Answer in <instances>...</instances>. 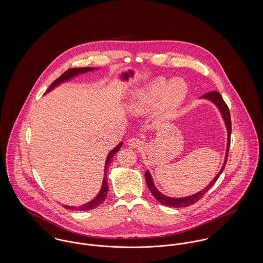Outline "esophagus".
<instances>
[{"instance_id":"34e87169","label":"esophagus","mask_w":263,"mask_h":263,"mask_svg":"<svg viewBox=\"0 0 263 263\" xmlns=\"http://www.w3.org/2000/svg\"><path fill=\"white\" fill-rule=\"evenodd\" d=\"M141 145H142V141L140 139H138V138H132L128 141V146L130 148H138Z\"/></svg>"}]
</instances>
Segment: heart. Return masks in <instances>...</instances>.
I'll list each match as a JSON object with an SVG mask.
<instances>
[{
  "instance_id": "obj_1",
  "label": "heart",
  "mask_w": 263,
  "mask_h": 263,
  "mask_svg": "<svg viewBox=\"0 0 263 263\" xmlns=\"http://www.w3.org/2000/svg\"><path fill=\"white\" fill-rule=\"evenodd\" d=\"M186 94L187 86L183 80L176 78L166 83L165 79L158 78L141 93L135 107L142 109L157 99V112L164 118L170 117L183 102Z\"/></svg>"
}]
</instances>
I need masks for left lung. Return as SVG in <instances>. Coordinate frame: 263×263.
Segmentation results:
<instances>
[{
    "label": "left lung",
    "instance_id": "8db88e82",
    "mask_svg": "<svg viewBox=\"0 0 263 263\" xmlns=\"http://www.w3.org/2000/svg\"><path fill=\"white\" fill-rule=\"evenodd\" d=\"M201 98H206L211 101H213L220 109V111L222 113L223 117H224V120H225L226 126H227V130H228V143H227V152H226L225 162H224V165L221 169V171L218 173V175L214 178V180L206 186L205 188H203L201 191L193 194V195H190L187 197H182V198H173V197H168L164 194H162L161 192H159V190L157 188L155 187L154 183H153V180H152V177H151L150 173L149 171H146L145 173V178H146V182H147V185L150 189L152 194L156 197V199L161 202L162 204L164 205H168V206H172V208H185V206H189L193 203H195L196 201H198L210 189L211 187L216 183V181L218 180V178L220 177V175L222 174L223 170L225 169L226 164H227V160H228V154H229V148H230V143H231V132H232V123H231V116H230V111H229V108L226 104L222 95L217 92V91H212V92H208L205 93L204 95L201 96Z\"/></svg>",
    "mask_w": 263,
    "mask_h": 263
}]
</instances>
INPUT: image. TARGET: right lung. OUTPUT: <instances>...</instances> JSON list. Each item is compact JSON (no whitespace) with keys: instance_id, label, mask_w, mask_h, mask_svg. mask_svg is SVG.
Instances as JSON below:
<instances>
[{"instance_id":"add662e5","label":"right lung","mask_w":263,"mask_h":263,"mask_svg":"<svg viewBox=\"0 0 263 263\" xmlns=\"http://www.w3.org/2000/svg\"><path fill=\"white\" fill-rule=\"evenodd\" d=\"M93 70H94V68H73V69H69V70L66 71L63 75H61V77H59L55 81H53V82L51 83V85L48 87V89H47L46 92H48V91H50L51 89H53V88H54L57 85H59L60 83H62V82H64V81H68V80H70L71 78L75 77V76L78 75V74H83V73H86V72H89V71H93ZM121 146H122V142H120V143L108 154V156H107V158H106L103 182H102V186H101V189H100L99 193L97 194V196H96L94 199H92L90 202H88V203H86V204H83V205H81V206H78V208H77V206L64 205L65 209L72 210V211H89V210H93V209L99 206V205L105 200V198H106V196H107V192H108V184H107L108 182H107V177H106V175H107V170H108V166H109L110 162L112 161L113 156L119 151V149L121 148Z\"/></svg>"}]
</instances>
